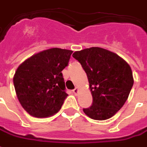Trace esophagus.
Returning a JSON list of instances; mask_svg holds the SVG:
<instances>
[{"label":"esophagus","instance_id":"1","mask_svg":"<svg viewBox=\"0 0 147 147\" xmlns=\"http://www.w3.org/2000/svg\"><path fill=\"white\" fill-rule=\"evenodd\" d=\"M73 92L74 93V95H78V88L76 87V88L73 90Z\"/></svg>","mask_w":147,"mask_h":147}]
</instances>
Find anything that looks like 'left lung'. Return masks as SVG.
Segmentation results:
<instances>
[{"label":"left lung","instance_id":"1","mask_svg":"<svg viewBox=\"0 0 147 147\" xmlns=\"http://www.w3.org/2000/svg\"><path fill=\"white\" fill-rule=\"evenodd\" d=\"M73 57L85 69L93 100L83 112L96 120L112 117L125 104L134 84L131 66L115 53L101 47L75 51Z\"/></svg>","mask_w":147,"mask_h":147}]
</instances>
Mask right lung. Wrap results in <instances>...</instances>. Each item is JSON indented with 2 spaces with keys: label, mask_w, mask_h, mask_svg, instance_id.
<instances>
[{
  "label": "right lung",
  "mask_w": 147,
  "mask_h": 147,
  "mask_svg": "<svg viewBox=\"0 0 147 147\" xmlns=\"http://www.w3.org/2000/svg\"><path fill=\"white\" fill-rule=\"evenodd\" d=\"M70 50L51 48L36 53L19 65L13 77L22 107L37 118L55 115L67 96L62 71L68 65Z\"/></svg>",
  "instance_id": "right-lung-1"
}]
</instances>
